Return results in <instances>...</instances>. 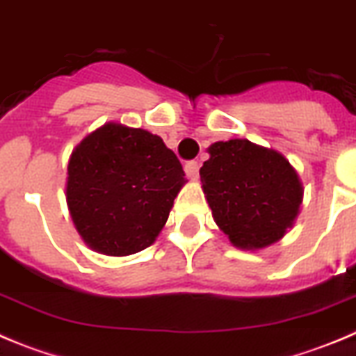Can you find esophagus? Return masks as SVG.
Instances as JSON below:
<instances>
[{
    "label": "esophagus",
    "mask_w": 356,
    "mask_h": 356,
    "mask_svg": "<svg viewBox=\"0 0 356 356\" xmlns=\"http://www.w3.org/2000/svg\"><path fill=\"white\" fill-rule=\"evenodd\" d=\"M198 168H200V165H198V161H195V159H191V161H188L184 165L186 174H188V177H191V179L198 177Z\"/></svg>",
    "instance_id": "obj_1"
}]
</instances>
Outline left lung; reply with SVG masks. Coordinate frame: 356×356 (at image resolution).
<instances>
[{"instance_id":"1","label":"left lung","mask_w":356,"mask_h":356,"mask_svg":"<svg viewBox=\"0 0 356 356\" xmlns=\"http://www.w3.org/2000/svg\"><path fill=\"white\" fill-rule=\"evenodd\" d=\"M200 168V181L216 225L238 248L278 241L300 211L303 188L277 150L248 140L216 142Z\"/></svg>"}]
</instances>
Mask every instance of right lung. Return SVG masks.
<instances>
[{
	"label": "right lung",
	"mask_w": 356,
	"mask_h": 356,
	"mask_svg": "<svg viewBox=\"0 0 356 356\" xmlns=\"http://www.w3.org/2000/svg\"><path fill=\"white\" fill-rule=\"evenodd\" d=\"M67 174V206L79 236L117 257L154 243L186 182L181 161L159 136L120 124L88 134Z\"/></svg>",
	"instance_id": "obj_1"
}]
</instances>
